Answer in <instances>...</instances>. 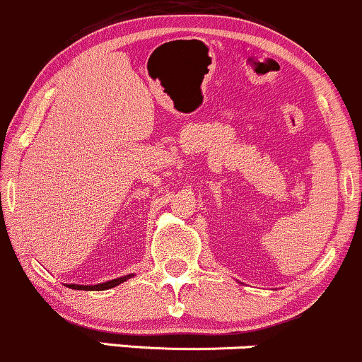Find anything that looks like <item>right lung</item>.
Wrapping results in <instances>:
<instances>
[{"instance_id":"1","label":"right lung","mask_w":362,"mask_h":362,"mask_svg":"<svg viewBox=\"0 0 362 362\" xmlns=\"http://www.w3.org/2000/svg\"><path fill=\"white\" fill-rule=\"evenodd\" d=\"M134 275H124V276H119V278H115V280H110V281H104V283H98V285H65L69 286V288L72 290H87V291H101V290H110L112 286H117L121 285V283H124L126 280H129V278H133Z\"/></svg>"}]
</instances>
